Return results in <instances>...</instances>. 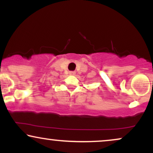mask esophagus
<instances>
[{
    "label": "esophagus",
    "instance_id": "1",
    "mask_svg": "<svg viewBox=\"0 0 153 153\" xmlns=\"http://www.w3.org/2000/svg\"><path fill=\"white\" fill-rule=\"evenodd\" d=\"M75 74V72H73V71H72V72H70V75H74Z\"/></svg>",
    "mask_w": 153,
    "mask_h": 153
}]
</instances>
